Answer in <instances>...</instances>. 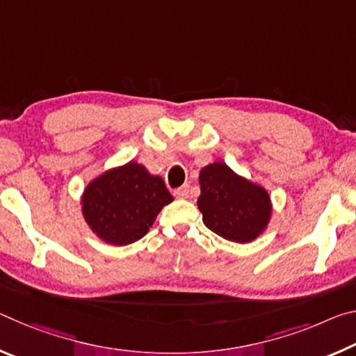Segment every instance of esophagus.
I'll return each mask as SVG.
<instances>
[{
  "label": "esophagus",
  "mask_w": 356,
  "mask_h": 356,
  "mask_svg": "<svg viewBox=\"0 0 356 356\" xmlns=\"http://www.w3.org/2000/svg\"><path fill=\"white\" fill-rule=\"evenodd\" d=\"M174 196L177 197V200H186V197L190 196V186L188 185H184L174 191Z\"/></svg>",
  "instance_id": "1"
}]
</instances>
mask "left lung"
Masks as SVG:
<instances>
[{
    "label": "left lung",
    "mask_w": 356,
    "mask_h": 356,
    "mask_svg": "<svg viewBox=\"0 0 356 356\" xmlns=\"http://www.w3.org/2000/svg\"><path fill=\"white\" fill-rule=\"evenodd\" d=\"M197 209L210 231L236 243H250L268 227L272 200L262 185L213 161L200 172Z\"/></svg>",
    "instance_id": "obj_1"
}]
</instances>
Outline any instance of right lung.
Returning <instances> with one entry per match:
<instances>
[{
    "mask_svg": "<svg viewBox=\"0 0 356 356\" xmlns=\"http://www.w3.org/2000/svg\"><path fill=\"white\" fill-rule=\"evenodd\" d=\"M172 201L163 179L138 161H129L94 177L84 186L80 204L95 237L124 246L146 236L156 215Z\"/></svg>",
    "mask_w": 356,
    "mask_h": 356,
    "instance_id": "right-lung-1",
    "label": "right lung"
}]
</instances>
